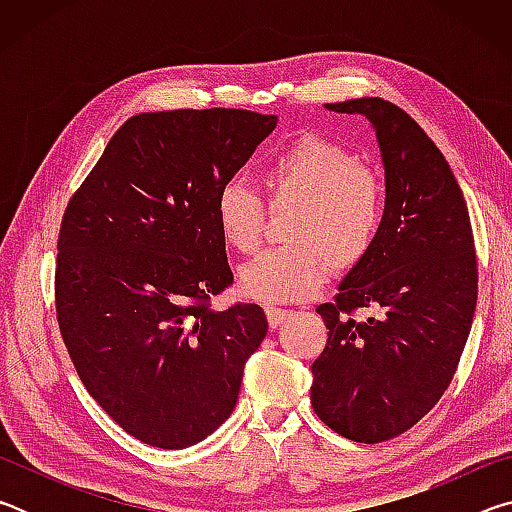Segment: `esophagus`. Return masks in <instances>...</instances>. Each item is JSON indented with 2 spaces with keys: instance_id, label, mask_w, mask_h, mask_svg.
I'll list each match as a JSON object with an SVG mask.
<instances>
[{
  "instance_id": "obj_1",
  "label": "esophagus",
  "mask_w": 512,
  "mask_h": 512,
  "mask_svg": "<svg viewBox=\"0 0 512 512\" xmlns=\"http://www.w3.org/2000/svg\"><path fill=\"white\" fill-rule=\"evenodd\" d=\"M289 316H291L289 309H280V307H271V305L266 307V318H268V325H271V327L282 325Z\"/></svg>"
}]
</instances>
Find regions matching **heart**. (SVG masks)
<instances>
[{
	"label": "heart",
	"mask_w": 512,
	"mask_h": 512,
	"mask_svg": "<svg viewBox=\"0 0 512 512\" xmlns=\"http://www.w3.org/2000/svg\"><path fill=\"white\" fill-rule=\"evenodd\" d=\"M268 205L293 207L291 246L266 250L239 273L244 296L266 305L298 302L323 287L329 266L350 271L375 248L386 214L377 173L341 144L305 135L273 153L262 173ZM216 225L225 244L253 253L262 239L266 210L244 180L223 183L214 198Z\"/></svg>",
	"instance_id": "1"
}]
</instances>
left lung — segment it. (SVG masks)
I'll return each mask as SVG.
<instances>
[{
	"mask_svg": "<svg viewBox=\"0 0 512 512\" xmlns=\"http://www.w3.org/2000/svg\"><path fill=\"white\" fill-rule=\"evenodd\" d=\"M325 108L375 128L386 214L370 255L316 309L329 332L311 404L329 429L372 445L422 420L454 377L479 289L474 237L461 187L418 121L379 97ZM359 308L373 314L354 317Z\"/></svg>",
	"mask_w": 512,
	"mask_h": 512,
	"instance_id": "left-lung-1",
	"label": "left lung"
}]
</instances>
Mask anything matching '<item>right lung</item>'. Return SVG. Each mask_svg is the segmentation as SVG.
Here are the masks:
<instances>
[{"label": "right lung", "mask_w": 512, "mask_h": 512, "mask_svg": "<svg viewBox=\"0 0 512 512\" xmlns=\"http://www.w3.org/2000/svg\"><path fill=\"white\" fill-rule=\"evenodd\" d=\"M277 126L250 110L142 112L69 198L56 314L83 386L121 429L160 449L230 418L268 332L259 305L210 309L232 284L214 216L223 183Z\"/></svg>", "instance_id": "add662e5"}]
</instances>
